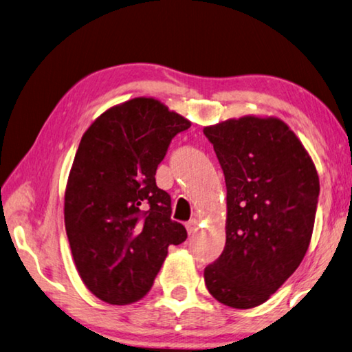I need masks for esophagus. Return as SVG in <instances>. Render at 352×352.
Returning a JSON list of instances; mask_svg holds the SVG:
<instances>
[{
    "instance_id": "1",
    "label": "esophagus",
    "mask_w": 352,
    "mask_h": 352,
    "mask_svg": "<svg viewBox=\"0 0 352 352\" xmlns=\"http://www.w3.org/2000/svg\"><path fill=\"white\" fill-rule=\"evenodd\" d=\"M186 229H188L189 234L195 232L197 229H198V220H197V219H190V220L186 223Z\"/></svg>"
}]
</instances>
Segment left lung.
I'll use <instances>...</instances> for the list:
<instances>
[{
  "instance_id": "left-lung-1",
  "label": "left lung",
  "mask_w": 352,
  "mask_h": 352,
  "mask_svg": "<svg viewBox=\"0 0 352 352\" xmlns=\"http://www.w3.org/2000/svg\"><path fill=\"white\" fill-rule=\"evenodd\" d=\"M226 182V245L204 283L237 309L265 303L308 251L320 183L308 152L278 118L248 115L203 129Z\"/></svg>"
}]
</instances>
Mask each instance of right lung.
<instances>
[{"label": "right lung", "instance_id": "right-lung-1", "mask_svg": "<svg viewBox=\"0 0 352 352\" xmlns=\"http://www.w3.org/2000/svg\"><path fill=\"white\" fill-rule=\"evenodd\" d=\"M190 121L154 98L113 106L82 135L65 194V225L76 271L111 305L143 298L170 245L188 239L170 219L158 164Z\"/></svg>", "mask_w": 352, "mask_h": 352}]
</instances>
